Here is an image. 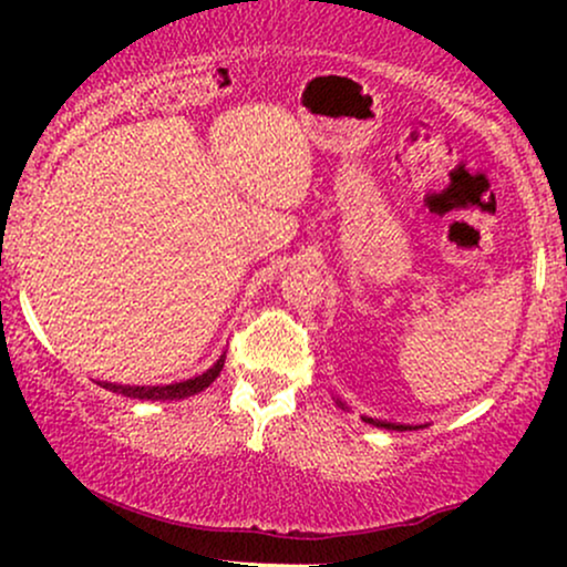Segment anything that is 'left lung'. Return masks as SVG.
<instances>
[{
    "mask_svg": "<svg viewBox=\"0 0 567 567\" xmlns=\"http://www.w3.org/2000/svg\"><path fill=\"white\" fill-rule=\"evenodd\" d=\"M336 400V405L341 408V410H349V405L347 402L341 400V396H333ZM362 421H365V424H373V426H381V429H389V432H410V429H424L426 424H421V426H413V424H394V421H381V419H368V415H362Z\"/></svg>",
    "mask_w": 567,
    "mask_h": 567,
    "instance_id": "left-lung-1",
    "label": "left lung"
}]
</instances>
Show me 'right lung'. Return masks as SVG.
I'll return each mask as SVG.
<instances>
[{"label":"right lung","instance_id":"right-lung-1","mask_svg":"<svg viewBox=\"0 0 567 567\" xmlns=\"http://www.w3.org/2000/svg\"><path fill=\"white\" fill-rule=\"evenodd\" d=\"M224 362H226V351L202 375H194V379H186V381L165 383V386H122V383H109V381H97V383H101L103 389H109V392L130 396V400H152V402L186 400V396L205 392V389L210 386V383L220 375V370H224Z\"/></svg>","mask_w":567,"mask_h":567}]
</instances>
